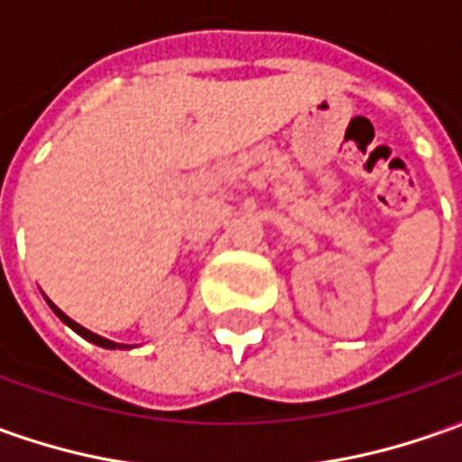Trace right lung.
I'll list each match as a JSON object with an SVG mask.
<instances>
[{
    "instance_id": "1",
    "label": "right lung",
    "mask_w": 462,
    "mask_h": 462,
    "mask_svg": "<svg viewBox=\"0 0 462 462\" xmlns=\"http://www.w3.org/2000/svg\"><path fill=\"white\" fill-rule=\"evenodd\" d=\"M47 303H50V309L55 310V316H58L60 321L65 323V326H70L75 334H80L83 338H88L90 344H96V346H103V349H125V344H116V341H108V338H103V337H98V334H93V331L83 328V326H80V323H75L73 319H68V316H65V313H62V310H60L58 306L52 303V300H47Z\"/></svg>"
}]
</instances>
